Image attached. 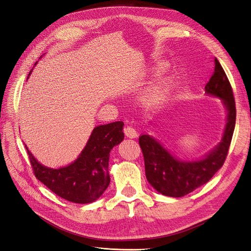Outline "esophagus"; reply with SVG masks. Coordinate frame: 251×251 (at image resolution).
<instances>
[{
    "label": "esophagus",
    "mask_w": 251,
    "mask_h": 251,
    "mask_svg": "<svg viewBox=\"0 0 251 251\" xmlns=\"http://www.w3.org/2000/svg\"><path fill=\"white\" fill-rule=\"evenodd\" d=\"M124 134L127 137H129V138H135L138 135L137 134V131L133 127H131V126H126L124 128Z\"/></svg>",
    "instance_id": "obj_1"
}]
</instances>
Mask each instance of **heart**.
Returning <instances> with one entry per match:
<instances>
[{
	"mask_svg": "<svg viewBox=\"0 0 251 251\" xmlns=\"http://www.w3.org/2000/svg\"><path fill=\"white\" fill-rule=\"evenodd\" d=\"M161 91H162L161 89H156V90H155V94H156V95H160Z\"/></svg>",
	"mask_w": 251,
	"mask_h": 251,
	"instance_id": "b5f03b06",
	"label": "heart"
}]
</instances>
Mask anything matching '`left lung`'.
I'll use <instances>...</instances> for the list:
<instances>
[{"instance_id":"left-lung-1","label":"left lung","mask_w":251,"mask_h":251,"mask_svg":"<svg viewBox=\"0 0 251 251\" xmlns=\"http://www.w3.org/2000/svg\"><path fill=\"white\" fill-rule=\"evenodd\" d=\"M204 89L206 94L222 99L228 111L222 142L204 159L197 162L178 161L150 135L139 137L147 179L164 195L181 197L192 192L208 182L225 163L236 123V107L232 86L217 58L213 75Z\"/></svg>"}]
</instances>
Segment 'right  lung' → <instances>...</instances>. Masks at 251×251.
Wrapping results in <instances>:
<instances>
[{
    "label": "right lung",
    "mask_w": 251,
    "mask_h": 251,
    "mask_svg": "<svg viewBox=\"0 0 251 251\" xmlns=\"http://www.w3.org/2000/svg\"><path fill=\"white\" fill-rule=\"evenodd\" d=\"M123 125L118 121L96 127L78 159L60 169L44 167L26 148L34 176L66 201L75 203L97 201L110 184V151L123 140Z\"/></svg>",
    "instance_id": "right-lung-1"
}]
</instances>
